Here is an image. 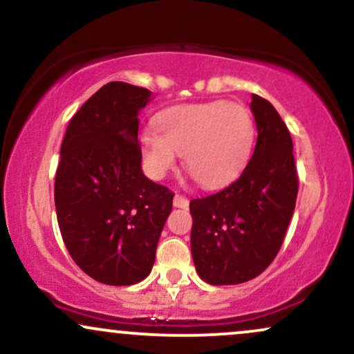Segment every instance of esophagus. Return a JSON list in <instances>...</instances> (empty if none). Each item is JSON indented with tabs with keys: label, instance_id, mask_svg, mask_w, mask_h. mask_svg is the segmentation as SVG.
Returning a JSON list of instances; mask_svg holds the SVG:
<instances>
[{
	"label": "esophagus",
	"instance_id": "esophagus-1",
	"mask_svg": "<svg viewBox=\"0 0 354 354\" xmlns=\"http://www.w3.org/2000/svg\"><path fill=\"white\" fill-rule=\"evenodd\" d=\"M173 205L176 206V208H188L189 206V200L186 196H183V194H180V193H176L174 194V200H173Z\"/></svg>",
	"mask_w": 354,
	"mask_h": 354
}]
</instances>
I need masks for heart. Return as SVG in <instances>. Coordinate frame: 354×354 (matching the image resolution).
I'll use <instances>...</instances> for the list:
<instances>
[{
    "label": "heart",
    "instance_id": "b5f03b06",
    "mask_svg": "<svg viewBox=\"0 0 354 354\" xmlns=\"http://www.w3.org/2000/svg\"><path fill=\"white\" fill-rule=\"evenodd\" d=\"M156 129L141 133L146 169L161 180L183 154L185 168L203 188H221L243 171L254 143V120L239 103L181 104L161 113Z\"/></svg>",
    "mask_w": 354,
    "mask_h": 354
}]
</instances>
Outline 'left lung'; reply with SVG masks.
<instances>
[{"label":"left lung","mask_w":354,"mask_h":354,"mask_svg":"<svg viewBox=\"0 0 354 354\" xmlns=\"http://www.w3.org/2000/svg\"><path fill=\"white\" fill-rule=\"evenodd\" d=\"M258 140L241 176L191 200V254L203 281L239 284L261 274L278 254L298 196L293 141L273 104L251 96Z\"/></svg>","instance_id":"1"}]
</instances>
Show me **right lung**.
Returning <instances> with one entry per match:
<instances>
[{"label": "right lung", "instance_id": "1", "mask_svg": "<svg viewBox=\"0 0 354 354\" xmlns=\"http://www.w3.org/2000/svg\"><path fill=\"white\" fill-rule=\"evenodd\" d=\"M151 91L111 81L70 120L56 169L61 236L81 270L111 286L151 273L174 193L141 169L138 113Z\"/></svg>", "mask_w": 354, "mask_h": 354}]
</instances>
